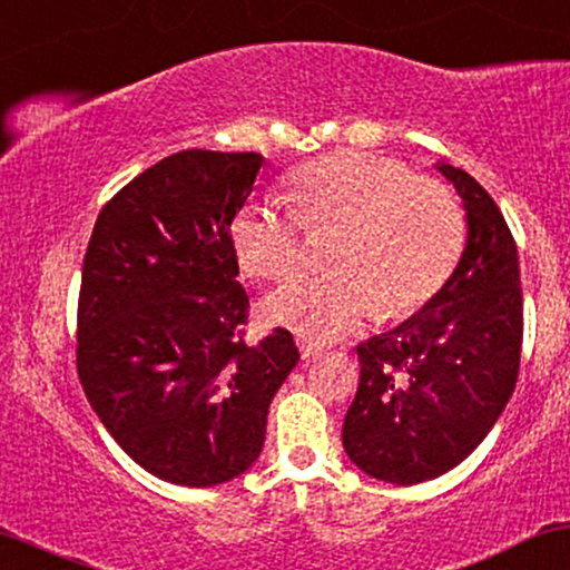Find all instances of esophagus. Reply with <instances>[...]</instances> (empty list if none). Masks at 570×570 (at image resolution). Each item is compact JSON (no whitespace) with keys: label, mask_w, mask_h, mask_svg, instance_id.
Instances as JSON below:
<instances>
[{"label":"esophagus","mask_w":570,"mask_h":570,"mask_svg":"<svg viewBox=\"0 0 570 570\" xmlns=\"http://www.w3.org/2000/svg\"><path fill=\"white\" fill-rule=\"evenodd\" d=\"M297 344H299V355H302V360H313V357H318L321 352H323V347H318V344H313V342H309V338H305V336H297Z\"/></svg>","instance_id":"34e87169"}]
</instances>
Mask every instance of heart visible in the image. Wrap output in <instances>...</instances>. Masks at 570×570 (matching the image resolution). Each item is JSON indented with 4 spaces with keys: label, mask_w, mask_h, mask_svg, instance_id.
Here are the masks:
<instances>
[{
    "label": "heart",
    "mask_w": 570,
    "mask_h": 570,
    "mask_svg": "<svg viewBox=\"0 0 570 570\" xmlns=\"http://www.w3.org/2000/svg\"><path fill=\"white\" fill-rule=\"evenodd\" d=\"M294 213L247 202L232 220L236 261L276 281L305 261V228H338L331 273H302L273 292L265 315L313 342L350 336L379 309L405 318L429 305L463 255L465 220L444 184L415 178L389 157L334 153L292 173Z\"/></svg>",
    "instance_id": "heart-1"
}]
</instances>
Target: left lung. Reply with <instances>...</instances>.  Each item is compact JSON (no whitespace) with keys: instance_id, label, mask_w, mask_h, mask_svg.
<instances>
[{"instance_id":"obj_1","label":"left lung","mask_w":570,"mask_h":570,"mask_svg":"<svg viewBox=\"0 0 570 570\" xmlns=\"http://www.w3.org/2000/svg\"><path fill=\"white\" fill-rule=\"evenodd\" d=\"M436 168L463 199L465 249L421 313L360 344V384L342 429L360 471L402 487L442 476L484 442L521 365L513 234L476 178L455 165Z\"/></svg>"}]
</instances>
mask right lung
<instances>
[{
  "instance_id": "obj_1",
  "label": "right lung",
  "mask_w": 570,
  "mask_h": 570,
  "mask_svg": "<svg viewBox=\"0 0 570 570\" xmlns=\"http://www.w3.org/2000/svg\"><path fill=\"white\" fill-rule=\"evenodd\" d=\"M263 165L257 153L165 157L107 202L86 247L78 379L126 455L170 484L247 471L299 360L286 328L244 342L232 220Z\"/></svg>"
}]
</instances>
